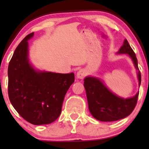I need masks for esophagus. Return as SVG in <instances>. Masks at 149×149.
<instances>
[{
  "mask_svg": "<svg viewBox=\"0 0 149 149\" xmlns=\"http://www.w3.org/2000/svg\"><path fill=\"white\" fill-rule=\"evenodd\" d=\"M86 76V70H84V69H80V70L77 72V75H76L78 79H83Z\"/></svg>",
  "mask_w": 149,
  "mask_h": 149,
  "instance_id": "1",
  "label": "esophagus"
}]
</instances>
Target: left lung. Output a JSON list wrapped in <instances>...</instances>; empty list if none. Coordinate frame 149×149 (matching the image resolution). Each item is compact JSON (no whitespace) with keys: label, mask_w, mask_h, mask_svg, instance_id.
I'll use <instances>...</instances> for the list:
<instances>
[{"label":"left lung","mask_w":149,"mask_h":149,"mask_svg":"<svg viewBox=\"0 0 149 149\" xmlns=\"http://www.w3.org/2000/svg\"><path fill=\"white\" fill-rule=\"evenodd\" d=\"M118 53L128 54L138 70L139 86L141 82L138 61L134 51L125 40L123 45ZM84 87L86 92L88 109L94 118L103 122L116 121L126 118L131 114L137 104L139 93L132 98L123 99L111 92L98 79L86 77L84 79Z\"/></svg>","instance_id":"obj_1"}]
</instances>
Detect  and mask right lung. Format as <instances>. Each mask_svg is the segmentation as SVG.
Returning <instances> with one entry per match:
<instances>
[{
  "label": "right lung",
  "instance_id": "add662e5",
  "mask_svg": "<svg viewBox=\"0 0 149 149\" xmlns=\"http://www.w3.org/2000/svg\"><path fill=\"white\" fill-rule=\"evenodd\" d=\"M28 34L15 49L8 68V97L24 120L33 125L49 124L58 119L74 73L36 71L28 61Z\"/></svg>",
  "mask_w": 149,
  "mask_h": 149
}]
</instances>
